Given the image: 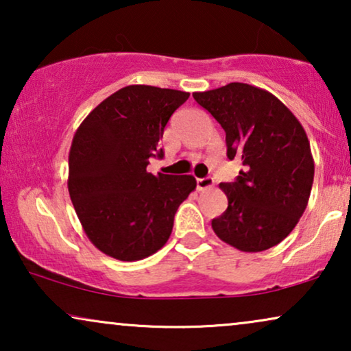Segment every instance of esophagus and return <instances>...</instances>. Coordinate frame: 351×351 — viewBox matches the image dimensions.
<instances>
[{
    "label": "esophagus",
    "mask_w": 351,
    "mask_h": 351,
    "mask_svg": "<svg viewBox=\"0 0 351 351\" xmlns=\"http://www.w3.org/2000/svg\"><path fill=\"white\" fill-rule=\"evenodd\" d=\"M214 185V180L210 177H204V179H196V189L199 191L201 190H208Z\"/></svg>",
    "instance_id": "esophagus-1"
}]
</instances>
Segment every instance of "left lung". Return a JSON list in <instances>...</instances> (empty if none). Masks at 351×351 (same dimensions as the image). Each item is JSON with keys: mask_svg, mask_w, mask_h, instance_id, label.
Listing matches in <instances>:
<instances>
[{"mask_svg": "<svg viewBox=\"0 0 351 351\" xmlns=\"http://www.w3.org/2000/svg\"><path fill=\"white\" fill-rule=\"evenodd\" d=\"M193 97L223 128L228 160L243 162L237 180L220 184L228 208L213 220L214 233L243 252L276 246L299 222L313 185L305 129L280 99L251 84L230 83Z\"/></svg>", "mask_w": 351, "mask_h": 351, "instance_id": "left-lung-1", "label": "left lung"}]
</instances>
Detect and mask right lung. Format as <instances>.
<instances>
[{
  "label": "right lung",
  "mask_w": 351,
  "mask_h": 351,
  "mask_svg": "<svg viewBox=\"0 0 351 351\" xmlns=\"http://www.w3.org/2000/svg\"><path fill=\"white\" fill-rule=\"evenodd\" d=\"M189 93L132 84L100 102L76 129L69 155V193L86 237L123 262L165 246L193 176L147 172L171 114Z\"/></svg>",
  "instance_id": "1"
}]
</instances>
